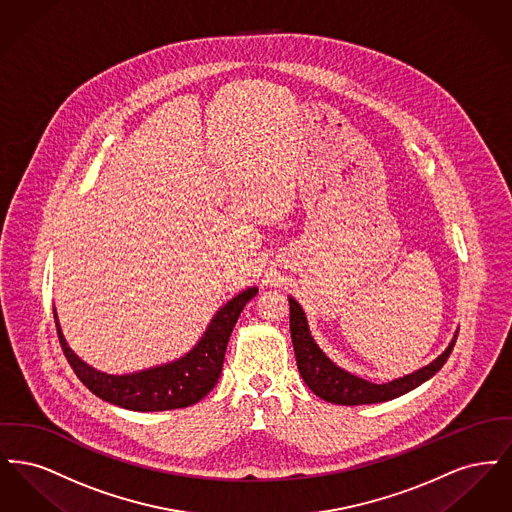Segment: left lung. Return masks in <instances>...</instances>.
I'll use <instances>...</instances> for the list:
<instances>
[{"label":"left lung","instance_id":"obj_1","mask_svg":"<svg viewBox=\"0 0 512 512\" xmlns=\"http://www.w3.org/2000/svg\"><path fill=\"white\" fill-rule=\"evenodd\" d=\"M290 301V332H292L293 351H295V361L301 378L309 386V390L318 395L320 399L336 405H370V403H384L391 401L399 395H405L409 391L418 388L426 380H430L445 361L449 359L457 334L445 351L438 355L430 365L422 366L414 370L411 374H405L401 378H395L386 384H374L368 382L365 378L351 374L343 370L341 366L336 365L330 357L317 345L315 338L311 336L309 322L305 317V311L301 305L293 299L292 295L288 297Z\"/></svg>","mask_w":512,"mask_h":512}]
</instances>
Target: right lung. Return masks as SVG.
<instances>
[{"instance_id": "obj_1", "label": "right lung", "mask_w": 512, "mask_h": 512, "mask_svg": "<svg viewBox=\"0 0 512 512\" xmlns=\"http://www.w3.org/2000/svg\"><path fill=\"white\" fill-rule=\"evenodd\" d=\"M257 292L259 288L253 286L226 301L211 318L194 347L182 357L171 363L149 366L128 374H107L84 363L65 340L55 307L53 318L59 343L69 365L73 366L74 374L99 399L138 413L171 411L194 405L215 388L222 372L230 334L240 313L244 311L245 303L251 301Z\"/></svg>"}]
</instances>
